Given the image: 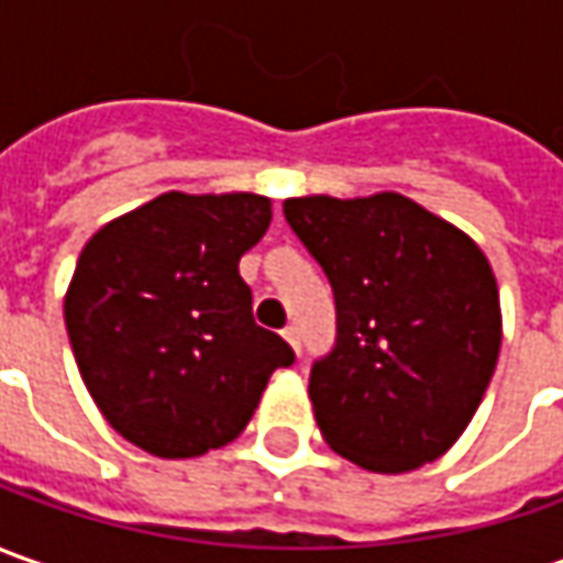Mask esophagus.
Here are the masks:
<instances>
[{
    "mask_svg": "<svg viewBox=\"0 0 563 563\" xmlns=\"http://www.w3.org/2000/svg\"><path fill=\"white\" fill-rule=\"evenodd\" d=\"M283 340L289 342V345H292V349H296V355H299V352H301V340H299V330H296V327H292V323H289V327H286V330H283Z\"/></svg>",
    "mask_w": 563,
    "mask_h": 563,
    "instance_id": "esophagus-1",
    "label": "esophagus"
}]
</instances>
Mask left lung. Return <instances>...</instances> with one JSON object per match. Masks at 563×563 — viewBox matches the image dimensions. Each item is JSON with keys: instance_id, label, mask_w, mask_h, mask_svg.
Listing matches in <instances>:
<instances>
[{"instance_id": "obj_1", "label": "left lung", "mask_w": 563, "mask_h": 563, "mask_svg": "<svg viewBox=\"0 0 563 563\" xmlns=\"http://www.w3.org/2000/svg\"><path fill=\"white\" fill-rule=\"evenodd\" d=\"M283 214L336 299V345L308 379L327 445L374 474L445 455L501 345L498 286L479 245L398 192L286 199Z\"/></svg>"}]
</instances>
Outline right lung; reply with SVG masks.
Returning a JSON list of instances; mask_svg holds the SVG:
<instances>
[{
    "mask_svg": "<svg viewBox=\"0 0 563 563\" xmlns=\"http://www.w3.org/2000/svg\"><path fill=\"white\" fill-rule=\"evenodd\" d=\"M271 223L255 192H165L80 252L65 327L89 396L133 445L196 457L240 437L296 352L252 318L240 258Z\"/></svg>",
    "mask_w": 563,
    "mask_h": 563,
    "instance_id": "obj_1",
    "label": "right lung"
}]
</instances>
